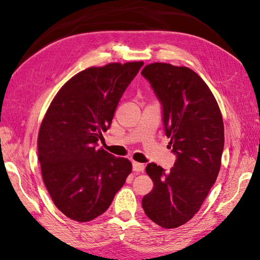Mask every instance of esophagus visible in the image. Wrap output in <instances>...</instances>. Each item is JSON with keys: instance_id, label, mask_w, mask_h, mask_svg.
Here are the masks:
<instances>
[{"instance_id": "obj_1", "label": "esophagus", "mask_w": 260, "mask_h": 260, "mask_svg": "<svg viewBox=\"0 0 260 260\" xmlns=\"http://www.w3.org/2000/svg\"><path fill=\"white\" fill-rule=\"evenodd\" d=\"M133 168H134V171H136V172H143L144 171V165H143V163L134 162L133 163Z\"/></svg>"}]
</instances>
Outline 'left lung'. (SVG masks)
<instances>
[{"instance_id":"1","label":"left lung","mask_w":260,"mask_h":260,"mask_svg":"<svg viewBox=\"0 0 260 260\" xmlns=\"http://www.w3.org/2000/svg\"><path fill=\"white\" fill-rule=\"evenodd\" d=\"M149 81L163 107L169 145L177 155L169 172L149 163L154 187L143 209L163 229H176L192 219L217 179L224 149V122L215 95L197 73L166 62L146 65Z\"/></svg>"}]
</instances>
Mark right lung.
Listing matches in <instances>:
<instances>
[{"instance_id":"right-lung-1","label":"right lung","mask_w":260,"mask_h":260,"mask_svg":"<svg viewBox=\"0 0 260 260\" xmlns=\"http://www.w3.org/2000/svg\"><path fill=\"white\" fill-rule=\"evenodd\" d=\"M143 61L111 62L77 73L54 95L41 123L38 155L43 183L63 215L90 221L107 210L133 165L97 148Z\"/></svg>"}]
</instances>
